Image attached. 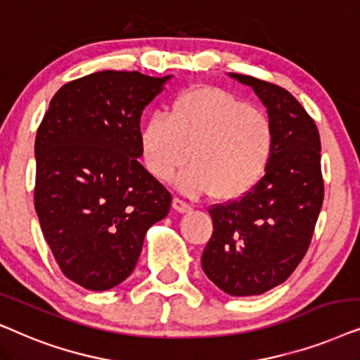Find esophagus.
<instances>
[{
	"label": "esophagus",
	"mask_w": 360,
	"mask_h": 360,
	"mask_svg": "<svg viewBox=\"0 0 360 360\" xmlns=\"http://www.w3.org/2000/svg\"><path fill=\"white\" fill-rule=\"evenodd\" d=\"M172 209H174L176 212L184 214V212H189L191 205H189L188 202H186V200H183V199L174 198V199H172Z\"/></svg>",
	"instance_id": "34e87169"
}]
</instances>
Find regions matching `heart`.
<instances>
[{
	"instance_id": "b5f03b06",
	"label": "heart",
	"mask_w": 360,
	"mask_h": 360,
	"mask_svg": "<svg viewBox=\"0 0 360 360\" xmlns=\"http://www.w3.org/2000/svg\"><path fill=\"white\" fill-rule=\"evenodd\" d=\"M140 148L156 179L167 181L191 158L193 165L176 177L177 189L232 202L265 176L275 130L263 110L229 90L204 85L177 95L167 117L151 115L140 130Z\"/></svg>"
}]
</instances>
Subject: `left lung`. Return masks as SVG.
Masks as SVG:
<instances>
[{
  "label": "left lung",
  "instance_id": "8db88e82",
  "mask_svg": "<svg viewBox=\"0 0 360 360\" xmlns=\"http://www.w3.org/2000/svg\"><path fill=\"white\" fill-rule=\"evenodd\" d=\"M253 89L275 130L263 179L245 198L209 209L214 232L202 270L232 296H253L288 280L308 252L324 199L321 140L314 120L288 90L229 74Z\"/></svg>",
  "mask_w": 360,
  "mask_h": 360
}]
</instances>
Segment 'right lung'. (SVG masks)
Wrapping results in <instances>:
<instances>
[{
    "label": "right lung",
    "instance_id": "obj_1",
    "mask_svg": "<svg viewBox=\"0 0 360 360\" xmlns=\"http://www.w3.org/2000/svg\"><path fill=\"white\" fill-rule=\"evenodd\" d=\"M171 79L102 70L62 85L37 128L34 207L62 273L87 290L127 280L171 194L140 165L143 110Z\"/></svg>",
    "mask_w": 360,
    "mask_h": 360
}]
</instances>
